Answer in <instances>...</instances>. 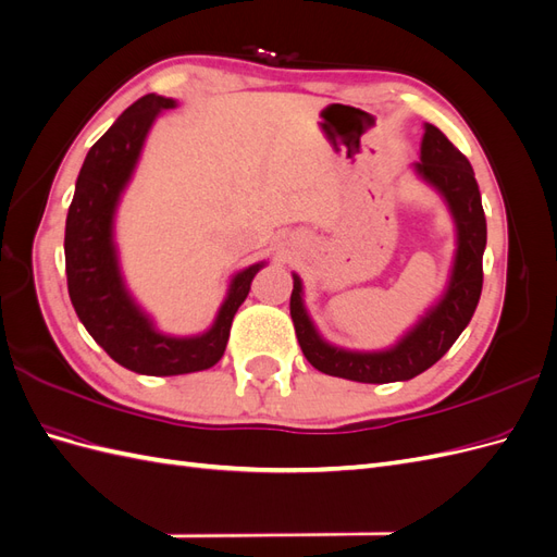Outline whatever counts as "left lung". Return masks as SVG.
Segmentation results:
<instances>
[{"label": "left lung", "mask_w": 557, "mask_h": 557, "mask_svg": "<svg viewBox=\"0 0 557 557\" xmlns=\"http://www.w3.org/2000/svg\"><path fill=\"white\" fill-rule=\"evenodd\" d=\"M413 172L442 195L455 225V256L446 288L391 348L348 350L330 344L315 330L305 307V285L293 274L290 315L297 342L318 372L358 383L409 381L446 356L476 311L487 232L474 170L440 127L425 123L420 162H413Z\"/></svg>", "instance_id": "1"}]
</instances>
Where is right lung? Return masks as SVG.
I'll list each match as a JSON object with an SVG mask.
<instances>
[{"label": "right lung", "mask_w": 557, "mask_h": 557, "mask_svg": "<svg viewBox=\"0 0 557 557\" xmlns=\"http://www.w3.org/2000/svg\"><path fill=\"white\" fill-rule=\"evenodd\" d=\"M174 107L172 97L146 95L123 111L88 150L64 227L66 288L78 320L117 364L146 376L193 374L221 360L232 318L267 264L256 262L234 274L213 325L193 336L160 332L127 290L115 246V211L156 117Z\"/></svg>", "instance_id": "right-lung-1"}]
</instances>
